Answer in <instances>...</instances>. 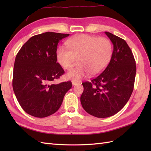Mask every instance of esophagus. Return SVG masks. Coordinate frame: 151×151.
<instances>
[{
  "label": "esophagus",
  "instance_id": "esophagus-1",
  "mask_svg": "<svg viewBox=\"0 0 151 151\" xmlns=\"http://www.w3.org/2000/svg\"><path fill=\"white\" fill-rule=\"evenodd\" d=\"M79 82H75V81H72V84H73V86H75V85H76L77 84H78Z\"/></svg>",
  "mask_w": 151,
  "mask_h": 151
}]
</instances>
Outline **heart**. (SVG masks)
Returning a JSON list of instances; mask_svg holds the SVG:
<instances>
[{
	"instance_id": "heart-1",
	"label": "heart",
	"mask_w": 151,
	"mask_h": 151,
	"mask_svg": "<svg viewBox=\"0 0 151 151\" xmlns=\"http://www.w3.org/2000/svg\"><path fill=\"white\" fill-rule=\"evenodd\" d=\"M67 48L60 47L56 51L58 62L64 69L69 70L77 62L78 65L67 73V78L79 81L89 73H101L110 62L113 52L108 38L80 34L68 40Z\"/></svg>"
}]
</instances>
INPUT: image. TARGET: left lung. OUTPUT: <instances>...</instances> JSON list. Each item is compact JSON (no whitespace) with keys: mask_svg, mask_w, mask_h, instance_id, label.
Segmentation results:
<instances>
[{"mask_svg":"<svg viewBox=\"0 0 151 151\" xmlns=\"http://www.w3.org/2000/svg\"><path fill=\"white\" fill-rule=\"evenodd\" d=\"M113 43L110 62L103 72L82 83L83 108L99 118L112 116L123 108L134 89L136 65L130 48L123 39L105 32Z\"/></svg>","mask_w":151,"mask_h":151,"instance_id":"1","label":"left lung"}]
</instances>
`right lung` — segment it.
I'll return each mask as SVG.
<instances>
[{"label":"right lung","mask_w":151,"mask_h":151,"mask_svg":"<svg viewBox=\"0 0 151 151\" xmlns=\"http://www.w3.org/2000/svg\"><path fill=\"white\" fill-rule=\"evenodd\" d=\"M69 34L48 32L30 37L15 57L12 86L19 104L27 114L45 117L62 105L70 81L54 84L65 73L57 62L58 44Z\"/></svg>","instance_id":"obj_1"}]
</instances>
